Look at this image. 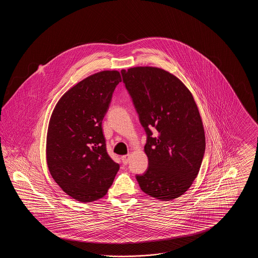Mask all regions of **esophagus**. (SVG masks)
Returning a JSON list of instances; mask_svg holds the SVG:
<instances>
[{
  "label": "esophagus",
  "instance_id": "1",
  "mask_svg": "<svg viewBox=\"0 0 258 258\" xmlns=\"http://www.w3.org/2000/svg\"><path fill=\"white\" fill-rule=\"evenodd\" d=\"M121 160L123 161V164H127V163L130 162V160H131V154H127V155H125V156H123V157L121 158Z\"/></svg>",
  "mask_w": 258,
  "mask_h": 258
}]
</instances>
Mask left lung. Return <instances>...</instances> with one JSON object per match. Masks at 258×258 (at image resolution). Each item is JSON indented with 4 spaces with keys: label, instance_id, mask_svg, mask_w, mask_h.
<instances>
[{
    "label": "left lung",
    "instance_id": "obj_1",
    "mask_svg": "<svg viewBox=\"0 0 258 258\" xmlns=\"http://www.w3.org/2000/svg\"><path fill=\"white\" fill-rule=\"evenodd\" d=\"M121 74L147 135L149 167L136 175L140 188L164 201L180 197L197 178L205 153L194 97L181 80L159 68L136 67Z\"/></svg>",
    "mask_w": 258,
    "mask_h": 258
}]
</instances>
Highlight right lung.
<instances>
[{
    "mask_svg": "<svg viewBox=\"0 0 258 258\" xmlns=\"http://www.w3.org/2000/svg\"><path fill=\"white\" fill-rule=\"evenodd\" d=\"M122 81L117 71L93 74L70 89L50 118L46 160L61 189L80 202L104 197L120 165L106 151L102 120Z\"/></svg>",
    "mask_w": 258,
    "mask_h": 258,
    "instance_id": "obj_1",
    "label": "right lung"
}]
</instances>
